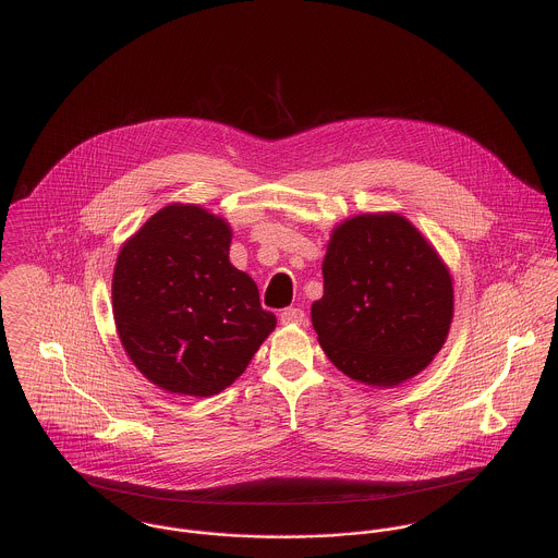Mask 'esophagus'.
<instances>
[{
    "label": "esophagus",
    "mask_w": 558,
    "mask_h": 558,
    "mask_svg": "<svg viewBox=\"0 0 558 558\" xmlns=\"http://www.w3.org/2000/svg\"><path fill=\"white\" fill-rule=\"evenodd\" d=\"M281 322L283 324H303L305 322V312L303 310H296V307H288L281 312Z\"/></svg>",
    "instance_id": "obj_1"
}]
</instances>
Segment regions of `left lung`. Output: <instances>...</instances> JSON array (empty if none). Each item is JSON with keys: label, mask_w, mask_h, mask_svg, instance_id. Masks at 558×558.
Wrapping results in <instances>:
<instances>
[{"label": "left lung", "mask_w": 558, "mask_h": 558, "mask_svg": "<svg viewBox=\"0 0 558 558\" xmlns=\"http://www.w3.org/2000/svg\"><path fill=\"white\" fill-rule=\"evenodd\" d=\"M312 324L348 378L391 389L421 374L453 322V277L436 246L399 213L337 223L322 262Z\"/></svg>", "instance_id": "obj_1"}]
</instances>
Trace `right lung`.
I'll return each mask as SVG.
<instances>
[{"mask_svg":"<svg viewBox=\"0 0 558 558\" xmlns=\"http://www.w3.org/2000/svg\"><path fill=\"white\" fill-rule=\"evenodd\" d=\"M232 228L197 204H167L120 246L111 301L133 365L167 393L210 398L275 330L255 281L230 262Z\"/></svg>","mask_w":558,"mask_h":558,"instance_id":"right-lung-1","label":"right lung"}]
</instances>
